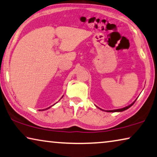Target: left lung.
Wrapping results in <instances>:
<instances>
[{
    "mask_svg": "<svg viewBox=\"0 0 157 157\" xmlns=\"http://www.w3.org/2000/svg\"><path fill=\"white\" fill-rule=\"evenodd\" d=\"M135 101H136V100H135ZM135 101L134 102H132V104H130L129 106H126V107H124V108H123V109H116V110H111V111H107V112H121V111H125V110L128 109H129L130 107L132 106V105L134 104V103L135 102ZM101 110H102V109H101Z\"/></svg>",
    "mask_w": 157,
    "mask_h": 157,
    "instance_id": "1",
    "label": "left lung"
}]
</instances>
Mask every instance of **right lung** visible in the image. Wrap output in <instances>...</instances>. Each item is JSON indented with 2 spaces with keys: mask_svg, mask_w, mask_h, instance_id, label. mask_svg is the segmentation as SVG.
I'll return each instance as SVG.
<instances>
[{
  "mask_svg": "<svg viewBox=\"0 0 157 157\" xmlns=\"http://www.w3.org/2000/svg\"><path fill=\"white\" fill-rule=\"evenodd\" d=\"M51 107V106H50ZM50 107H48V108H47V109H42V110H40V111H44V110H46V109H48L49 108H50Z\"/></svg>",
  "mask_w": 157,
  "mask_h": 157,
  "instance_id": "obj_1",
  "label": "right lung"
}]
</instances>
